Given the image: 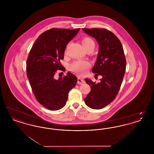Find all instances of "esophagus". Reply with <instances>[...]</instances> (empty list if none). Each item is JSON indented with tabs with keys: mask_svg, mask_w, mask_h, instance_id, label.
I'll return each instance as SVG.
<instances>
[{
	"mask_svg": "<svg viewBox=\"0 0 154 154\" xmlns=\"http://www.w3.org/2000/svg\"><path fill=\"white\" fill-rule=\"evenodd\" d=\"M77 81H78L77 82H78L79 84H83L85 83V81L83 79L80 78V77H79V78H78Z\"/></svg>",
	"mask_w": 154,
	"mask_h": 154,
	"instance_id": "34e87169",
	"label": "esophagus"
}]
</instances>
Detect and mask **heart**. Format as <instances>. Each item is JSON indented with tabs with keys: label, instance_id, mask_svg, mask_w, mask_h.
<instances>
[{
	"label": "heart",
	"instance_id": "1",
	"mask_svg": "<svg viewBox=\"0 0 154 154\" xmlns=\"http://www.w3.org/2000/svg\"><path fill=\"white\" fill-rule=\"evenodd\" d=\"M81 42L84 47L87 51L93 50L95 47L94 40L90 37H83L81 39ZM65 53H66V51ZM90 66L91 63L88 60H77L70 65L69 69L70 71L75 72L79 75H84Z\"/></svg>",
	"mask_w": 154,
	"mask_h": 154
}]
</instances>
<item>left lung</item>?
Here are the masks:
<instances>
[{
	"mask_svg": "<svg viewBox=\"0 0 154 154\" xmlns=\"http://www.w3.org/2000/svg\"><path fill=\"white\" fill-rule=\"evenodd\" d=\"M94 37L99 50L92 72L101 75L100 82L96 83L85 79L91 91L84 99L85 104L93 109H101L112 102L117 95L124 79L126 61L122 44L112 32L105 28L82 29Z\"/></svg>",
	"mask_w": 154,
	"mask_h": 154,
	"instance_id": "left-lung-1",
	"label": "left lung"
}]
</instances>
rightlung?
I'll list each match as a JSON object with an SVG mask.
<instances>
[{"label": "right lung", "mask_w": 154, "mask_h": 154, "mask_svg": "<svg viewBox=\"0 0 154 154\" xmlns=\"http://www.w3.org/2000/svg\"><path fill=\"white\" fill-rule=\"evenodd\" d=\"M80 28H52L42 33L35 42L26 60V74L37 100L45 108L54 111L66 104L69 92L77 82L73 74L58 80L54 78L58 70L64 72L60 63L67 44Z\"/></svg>", "instance_id": "add662e5"}]
</instances>
